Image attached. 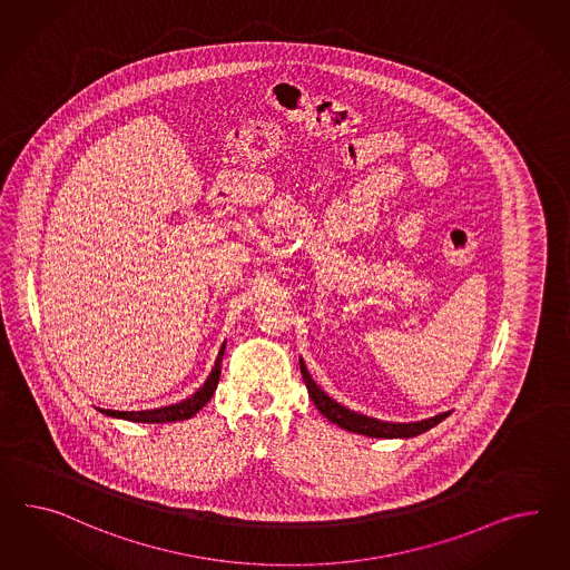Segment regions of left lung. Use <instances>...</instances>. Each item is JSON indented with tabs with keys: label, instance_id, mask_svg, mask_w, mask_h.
Listing matches in <instances>:
<instances>
[{
	"label": "left lung",
	"instance_id": "obj_1",
	"mask_svg": "<svg viewBox=\"0 0 570 570\" xmlns=\"http://www.w3.org/2000/svg\"><path fill=\"white\" fill-rule=\"evenodd\" d=\"M301 373H303V380L307 385L311 401L327 421L336 423L342 430L361 433V435H367V438H387V440H392V438H415L419 433L435 428L448 415H452V411H446V413H440V415L430 416V419H421V421H411V423L380 421L375 416L361 415L356 411H351V409H346L340 402L334 401L332 396H327L324 390L315 384V380L311 377L303 358H301Z\"/></svg>",
	"mask_w": 570,
	"mask_h": 570
}]
</instances>
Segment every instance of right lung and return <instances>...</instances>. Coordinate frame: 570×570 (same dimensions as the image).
<instances>
[{
  "instance_id": "1",
  "label": "right lung",
  "mask_w": 570,
  "mask_h": 570,
  "mask_svg": "<svg viewBox=\"0 0 570 570\" xmlns=\"http://www.w3.org/2000/svg\"><path fill=\"white\" fill-rule=\"evenodd\" d=\"M226 351V342L222 344L219 353H217L216 365L209 373V377L205 380V384L200 385L195 394H190L185 401L168 404V406H159L151 411H109V409H99V413L104 415L116 416L124 421H135V423H174V421H185L193 415H197L200 409L212 401L214 392H216L217 382H219V373H222V356Z\"/></svg>"
}]
</instances>
